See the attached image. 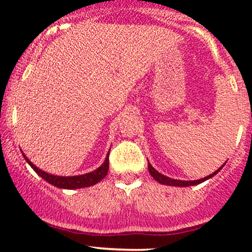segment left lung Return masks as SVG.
<instances>
[{"label":"left lung","mask_w":252,"mask_h":252,"mask_svg":"<svg viewBox=\"0 0 252 252\" xmlns=\"http://www.w3.org/2000/svg\"><path fill=\"white\" fill-rule=\"evenodd\" d=\"M224 166H225V163L222 164L221 167H219V168L217 169L216 172H213L212 174L205 176V178H202V179H199V180H194V181H193V180H192V181H185V180H175V179H170V178H168V176H166V175L161 174V173H158V170H156V169L154 168V167H153L152 164H150L149 162H148V170H149L150 175H152L153 178H154L155 180L158 182V184H161V185H167V186L189 187V186H194V185H199V184H201V182H204V181L209 180V179H211V178H213V176H215V175L217 174V173L220 172V169H221Z\"/></svg>","instance_id":"8db88e82"}]
</instances>
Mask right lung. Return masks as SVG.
<instances>
[{
	"mask_svg": "<svg viewBox=\"0 0 252 252\" xmlns=\"http://www.w3.org/2000/svg\"><path fill=\"white\" fill-rule=\"evenodd\" d=\"M22 153V152H21ZM24 158H26L28 164L34 169V172H36L37 175H40L43 180L50 182L51 185L58 187V189H83V187H90L96 185L97 182L103 180L105 178L106 174L109 172V153L106 155L105 160L102 166L98 167L97 169H94V172L86 173V174L83 175H74V176H58L50 174V173H46L37 168L35 164L31 162L30 158L26 156L24 153H22Z\"/></svg>",
	"mask_w": 252,
	"mask_h": 252,
	"instance_id": "obj_1",
	"label": "right lung"
}]
</instances>
